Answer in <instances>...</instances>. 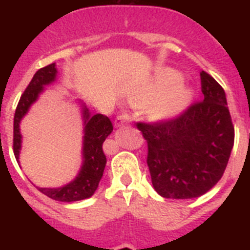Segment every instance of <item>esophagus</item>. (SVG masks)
Instances as JSON below:
<instances>
[{"instance_id": "34e87169", "label": "esophagus", "mask_w": 250, "mask_h": 250, "mask_svg": "<svg viewBox=\"0 0 250 250\" xmlns=\"http://www.w3.org/2000/svg\"><path fill=\"white\" fill-rule=\"evenodd\" d=\"M125 125H129V118H128L127 114H122V116H118L114 121V127L119 128L123 127Z\"/></svg>"}]
</instances>
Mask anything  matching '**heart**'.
I'll use <instances>...</instances> for the list:
<instances>
[{
	"mask_svg": "<svg viewBox=\"0 0 250 250\" xmlns=\"http://www.w3.org/2000/svg\"><path fill=\"white\" fill-rule=\"evenodd\" d=\"M182 77L173 69H164L156 77V92L162 95L155 108V114L161 119L181 117L192 105L196 97L195 89L181 83Z\"/></svg>",
	"mask_w": 250,
	"mask_h": 250,
	"instance_id": "1",
	"label": "heart"
}]
</instances>
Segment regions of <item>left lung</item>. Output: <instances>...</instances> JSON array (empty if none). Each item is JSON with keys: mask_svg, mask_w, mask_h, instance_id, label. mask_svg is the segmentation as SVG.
<instances>
[{"mask_svg": "<svg viewBox=\"0 0 250 250\" xmlns=\"http://www.w3.org/2000/svg\"><path fill=\"white\" fill-rule=\"evenodd\" d=\"M204 101L176 119L137 123L148 145L152 185L166 199H194L221 179L234 145L227 95L211 75L201 71Z\"/></svg>", "mask_w": 250, "mask_h": 250, "instance_id": "8db88e82", "label": "left lung"}]
</instances>
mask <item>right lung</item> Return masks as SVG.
I'll return each mask as SVG.
<instances>
[{
	"label": "right lung",
	"mask_w": 250,
	"mask_h": 250,
	"mask_svg": "<svg viewBox=\"0 0 250 250\" xmlns=\"http://www.w3.org/2000/svg\"><path fill=\"white\" fill-rule=\"evenodd\" d=\"M56 78L58 69L55 62L41 68L35 73L34 78L17 104L14 118V153L19 164L22 147V134L20 131L21 121L29 113L32 104L36 103L40 95L45 92V86L55 83ZM77 104L80 108L83 121L82 165L77 176L60 188H39V190L50 199L62 203L84 200L94 195L95 190L98 188L99 181L103 177L107 164V157L103 152V143L113 131L112 122L108 117L99 113L92 114L83 101H77Z\"/></svg>",
	"instance_id": "add662e5"
}]
</instances>
